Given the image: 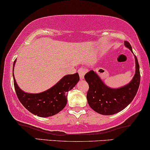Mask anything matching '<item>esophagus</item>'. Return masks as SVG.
I'll return each instance as SVG.
<instances>
[{
	"mask_svg": "<svg viewBox=\"0 0 150 150\" xmlns=\"http://www.w3.org/2000/svg\"><path fill=\"white\" fill-rule=\"evenodd\" d=\"M79 76H80L81 79H84V76L86 74V70L83 69V67H81L80 69H79Z\"/></svg>",
	"mask_w": 150,
	"mask_h": 150,
	"instance_id": "obj_1",
	"label": "esophagus"
}]
</instances>
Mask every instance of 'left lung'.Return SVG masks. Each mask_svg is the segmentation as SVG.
<instances>
[{
	"label": "left lung",
	"instance_id": "8db88e82",
	"mask_svg": "<svg viewBox=\"0 0 150 150\" xmlns=\"http://www.w3.org/2000/svg\"><path fill=\"white\" fill-rule=\"evenodd\" d=\"M125 46L133 53L131 44L125 42ZM136 71L134 76L128 84L118 88L107 86L97 72L91 70L85 75L89 85L87 100L92 110L98 113L110 115L125 109L134 99L139 88L140 74L138 59L134 55Z\"/></svg>",
	"mask_w": 150,
	"mask_h": 150
}]
</instances>
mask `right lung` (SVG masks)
Returning <instances> with one entry per match:
<instances>
[{
	"label": "right lung",
	"mask_w": 150,
	"mask_h": 150,
	"mask_svg": "<svg viewBox=\"0 0 150 150\" xmlns=\"http://www.w3.org/2000/svg\"><path fill=\"white\" fill-rule=\"evenodd\" d=\"M13 79L15 91L18 99L23 106L31 113L42 117H47L58 113L67 103V93L79 81L78 73L64 76L53 87L40 93H28L22 90L16 83L14 76Z\"/></svg>",
	"instance_id": "right-lung-1"
}]
</instances>
